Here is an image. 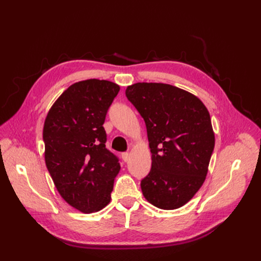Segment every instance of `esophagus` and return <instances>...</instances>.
I'll list each match as a JSON object with an SVG mask.
<instances>
[{
  "label": "esophagus",
  "instance_id": "34e87169",
  "mask_svg": "<svg viewBox=\"0 0 261 261\" xmlns=\"http://www.w3.org/2000/svg\"><path fill=\"white\" fill-rule=\"evenodd\" d=\"M122 159H123L125 162H127V161L129 160V153H128V152L122 153Z\"/></svg>",
  "mask_w": 261,
  "mask_h": 261
}]
</instances>
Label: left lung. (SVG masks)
Returning a JSON list of instances; mask_svg holds the SVG:
<instances>
[{"mask_svg": "<svg viewBox=\"0 0 261 261\" xmlns=\"http://www.w3.org/2000/svg\"><path fill=\"white\" fill-rule=\"evenodd\" d=\"M125 93L144 118L151 151V170L140 183L144 197L164 210L184 206L206 179L215 148L209 111L168 84L137 83Z\"/></svg>", "mask_w": 261, "mask_h": 261, "instance_id": "obj_1", "label": "left lung"}]
</instances>
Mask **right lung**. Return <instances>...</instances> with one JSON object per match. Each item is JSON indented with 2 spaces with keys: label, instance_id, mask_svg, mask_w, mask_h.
Wrapping results in <instances>:
<instances>
[{
  "label": "right lung",
  "instance_id": "1",
  "mask_svg": "<svg viewBox=\"0 0 261 261\" xmlns=\"http://www.w3.org/2000/svg\"><path fill=\"white\" fill-rule=\"evenodd\" d=\"M120 86L99 80L73 84L54 102L43 126L44 159L59 194L84 213L111 200L117 158L106 148L103 128Z\"/></svg>",
  "mask_w": 261,
  "mask_h": 261
}]
</instances>
